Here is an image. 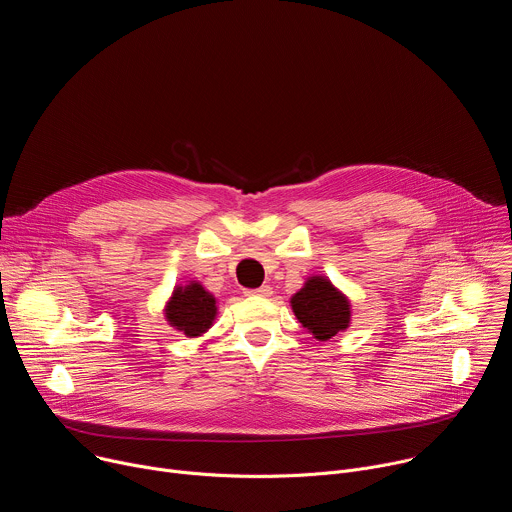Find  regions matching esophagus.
<instances>
[{
	"instance_id": "1",
	"label": "esophagus",
	"mask_w": 512,
	"mask_h": 512,
	"mask_svg": "<svg viewBox=\"0 0 512 512\" xmlns=\"http://www.w3.org/2000/svg\"><path fill=\"white\" fill-rule=\"evenodd\" d=\"M271 294H273V291H271L269 285H261L257 289H249L247 291V296H257V298H269Z\"/></svg>"
}]
</instances>
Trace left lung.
I'll return each mask as SVG.
<instances>
[{
    "instance_id": "1",
    "label": "left lung",
    "mask_w": 512,
    "mask_h": 512,
    "mask_svg": "<svg viewBox=\"0 0 512 512\" xmlns=\"http://www.w3.org/2000/svg\"><path fill=\"white\" fill-rule=\"evenodd\" d=\"M289 306L300 324L320 342L332 340L350 326V300L326 275H310L302 289L289 298Z\"/></svg>"
}]
</instances>
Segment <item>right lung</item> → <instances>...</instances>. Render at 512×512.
I'll return each instance as SVG.
<instances>
[{
  "label": "right lung",
  "mask_w": 512,
  "mask_h": 512,
  "mask_svg": "<svg viewBox=\"0 0 512 512\" xmlns=\"http://www.w3.org/2000/svg\"><path fill=\"white\" fill-rule=\"evenodd\" d=\"M216 298L196 279L186 285H174L172 296L164 306L166 322L188 338L208 332L216 320Z\"/></svg>",
  "instance_id": "obj_1"
}]
</instances>
